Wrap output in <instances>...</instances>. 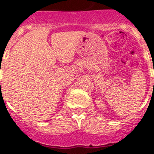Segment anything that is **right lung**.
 <instances>
[{"label":"right lung","instance_id":"right-lung-1","mask_svg":"<svg viewBox=\"0 0 154 154\" xmlns=\"http://www.w3.org/2000/svg\"><path fill=\"white\" fill-rule=\"evenodd\" d=\"M0 83H1V82H0Z\"/></svg>","mask_w":154,"mask_h":154}]
</instances>
